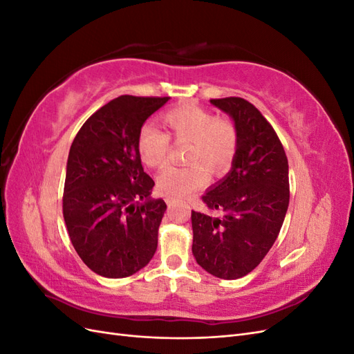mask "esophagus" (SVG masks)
<instances>
[{
  "label": "esophagus",
  "instance_id": "34e87169",
  "mask_svg": "<svg viewBox=\"0 0 354 354\" xmlns=\"http://www.w3.org/2000/svg\"><path fill=\"white\" fill-rule=\"evenodd\" d=\"M173 202H174V198H171V196L167 198V203H168V205H171V203H173Z\"/></svg>",
  "mask_w": 354,
  "mask_h": 354
}]
</instances>
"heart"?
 Masks as SVG:
<instances>
[{
    "label": "heart",
    "instance_id": "heart-1",
    "mask_svg": "<svg viewBox=\"0 0 354 354\" xmlns=\"http://www.w3.org/2000/svg\"><path fill=\"white\" fill-rule=\"evenodd\" d=\"M168 134L153 125H143L137 136V151L151 168L165 164L169 137L174 142H189L186 165H167L158 176L159 190L171 198H187L208 181L212 173L226 171L238 152V128L229 118L216 116L196 104L177 106L162 115Z\"/></svg>",
    "mask_w": 354,
    "mask_h": 354
}]
</instances>
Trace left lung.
<instances>
[{
	"instance_id": "obj_1",
	"label": "left lung",
	"mask_w": 354,
	"mask_h": 354,
	"mask_svg": "<svg viewBox=\"0 0 354 354\" xmlns=\"http://www.w3.org/2000/svg\"><path fill=\"white\" fill-rule=\"evenodd\" d=\"M238 128L232 171L202 196L209 211H192L198 264L220 279H239L270 251L289 203L288 158L270 122L242 97L211 99Z\"/></svg>"
}]
</instances>
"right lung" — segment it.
Listing matches in <instances>:
<instances>
[{"label":"right lung","instance_id":"obj_1","mask_svg":"<svg viewBox=\"0 0 354 354\" xmlns=\"http://www.w3.org/2000/svg\"><path fill=\"white\" fill-rule=\"evenodd\" d=\"M168 99L120 95L95 111L72 142L63 217L75 251L100 276H131L156 251L167 203L149 198L155 181L143 169L137 136Z\"/></svg>","mask_w":354,"mask_h":354}]
</instances>
